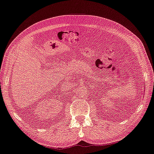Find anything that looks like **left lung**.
Wrapping results in <instances>:
<instances>
[{"label": "left lung", "mask_w": 154, "mask_h": 154, "mask_svg": "<svg viewBox=\"0 0 154 154\" xmlns=\"http://www.w3.org/2000/svg\"><path fill=\"white\" fill-rule=\"evenodd\" d=\"M144 86H145V85H144Z\"/></svg>", "instance_id": "left-lung-1"}]
</instances>
